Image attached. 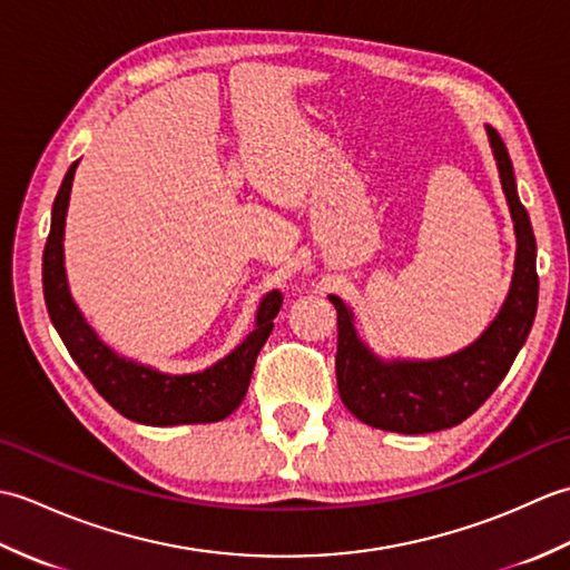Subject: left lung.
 Wrapping results in <instances>:
<instances>
[{
    "mask_svg": "<svg viewBox=\"0 0 570 570\" xmlns=\"http://www.w3.org/2000/svg\"><path fill=\"white\" fill-rule=\"evenodd\" d=\"M488 137L512 213L517 259L510 294L485 333L448 357L382 360L360 341L353 311L337 296H328L337 311V392L350 414L372 429L433 433L458 426L498 390L534 323L539 304L534 229L517 196L512 159L502 137L490 125Z\"/></svg>",
    "mask_w": 570,
    "mask_h": 570,
    "instance_id": "8db88e82",
    "label": "left lung"
}]
</instances>
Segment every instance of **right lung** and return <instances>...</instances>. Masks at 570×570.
<instances>
[{
  "label": "right lung",
  "instance_id": "1",
  "mask_svg": "<svg viewBox=\"0 0 570 570\" xmlns=\"http://www.w3.org/2000/svg\"><path fill=\"white\" fill-rule=\"evenodd\" d=\"M76 168L78 161H72L58 188L51 210V233H48L43 249V298L60 341L105 402L131 421L147 423V426L223 421L247 394L254 362H257L259 350L274 328L276 313L282 308V294H266L259 304L254 331L233 353L203 372L166 374L139 365L135 360L119 357L90 328L68 288L63 233Z\"/></svg>",
  "mask_w": 570,
  "mask_h": 570
}]
</instances>
